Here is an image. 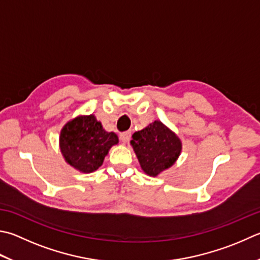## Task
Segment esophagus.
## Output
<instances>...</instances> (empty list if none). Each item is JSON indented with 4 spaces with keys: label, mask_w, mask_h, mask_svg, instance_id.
<instances>
[{
    "label": "esophagus",
    "mask_w": 260,
    "mask_h": 260,
    "mask_svg": "<svg viewBox=\"0 0 260 260\" xmlns=\"http://www.w3.org/2000/svg\"><path fill=\"white\" fill-rule=\"evenodd\" d=\"M131 138V132L130 131H125V132H122V134L120 135V139L122 143H128V141L130 140Z\"/></svg>",
    "instance_id": "1"
}]
</instances>
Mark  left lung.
<instances>
[{"label": "left lung", "mask_w": 260, "mask_h": 260, "mask_svg": "<svg viewBox=\"0 0 260 260\" xmlns=\"http://www.w3.org/2000/svg\"><path fill=\"white\" fill-rule=\"evenodd\" d=\"M130 144L146 174L157 176L171 168L180 156L182 144L179 137L160 121H154L132 135Z\"/></svg>", "instance_id": "8db88e82"}]
</instances>
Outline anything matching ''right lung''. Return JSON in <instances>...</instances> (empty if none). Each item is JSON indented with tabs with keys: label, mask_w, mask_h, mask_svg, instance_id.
Listing matches in <instances>:
<instances>
[{
	"label": "right lung",
	"mask_w": 260,
	"mask_h": 260,
	"mask_svg": "<svg viewBox=\"0 0 260 260\" xmlns=\"http://www.w3.org/2000/svg\"><path fill=\"white\" fill-rule=\"evenodd\" d=\"M117 143L119 138L114 132L103 129L101 122L92 114L69 121L60 135L63 157L82 173H91L99 169L111 147Z\"/></svg>",
	"instance_id": "1"
}]
</instances>
